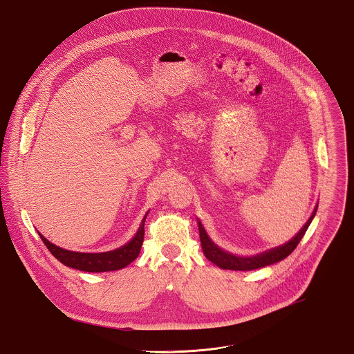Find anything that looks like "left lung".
Wrapping results in <instances>:
<instances>
[{
    "label": "left lung",
    "mask_w": 354,
    "mask_h": 354,
    "mask_svg": "<svg viewBox=\"0 0 354 354\" xmlns=\"http://www.w3.org/2000/svg\"><path fill=\"white\" fill-rule=\"evenodd\" d=\"M315 213H317V207H315L313 216L306 222V225L300 229L299 233L291 241H288L287 244L281 245V246H277L274 249H271L268 252H264L261 254L253 256V257H239V256H234L232 253L223 252L209 239V236L206 234L205 227L199 222V237H201V245H202L203 254L206 256L207 260H210L213 264H216L217 267L222 268V270L252 271V270H257V268L271 266L273 263H277V261L286 259L288 254H291L294 252V249L298 246L300 240L303 239L306 230L308 229Z\"/></svg>",
    "instance_id": "left-lung-1"
}]
</instances>
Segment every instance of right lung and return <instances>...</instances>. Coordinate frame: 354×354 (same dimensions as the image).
I'll list each match as a JSON object with an SVG mask.
<instances>
[{"instance_id":"add662e5","label":"right lung","mask_w":354,"mask_h":354,"mask_svg":"<svg viewBox=\"0 0 354 354\" xmlns=\"http://www.w3.org/2000/svg\"><path fill=\"white\" fill-rule=\"evenodd\" d=\"M145 217L142 218L141 225L137 230L136 236L132 239L131 243H128L115 250L105 252V253H81V252H71L62 249L59 246L46 240L40 233V239L43 240L47 249L53 253L55 259H57L62 264L84 271V272H108V271H117L128 264H131L133 260H136L141 245L144 243V223Z\"/></svg>"}]
</instances>
